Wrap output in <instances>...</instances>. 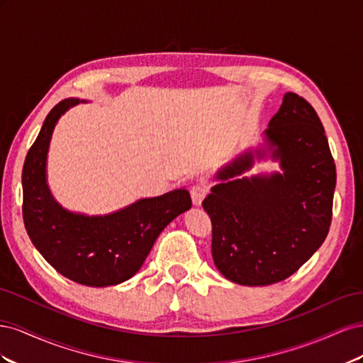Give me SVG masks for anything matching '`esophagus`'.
<instances>
[{
    "label": "esophagus",
    "mask_w": 363,
    "mask_h": 363,
    "mask_svg": "<svg viewBox=\"0 0 363 363\" xmlns=\"http://www.w3.org/2000/svg\"><path fill=\"white\" fill-rule=\"evenodd\" d=\"M189 192H191L194 204H195V206H200L201 201L206 199L207 192H208V186H207L204 182L195 183V184L192 186V188L189 189Z\"/></svg>",
    "instance_id": "esophagus-1"
}]
</instances>
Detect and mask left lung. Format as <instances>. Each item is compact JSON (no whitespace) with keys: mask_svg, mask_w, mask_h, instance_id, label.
<instances>
[{"mask_svg":"<svg viewBox=\"0 0 363 363\" xmlns=\"http://www.w3.org/2000/svg\"><path fill=\"white\" fill-rule=\"evenodd\" d=\"M265 133L284 172L228 182L250 168L245 155L219 174L227 182L203 201L215 265L244 286H267L298 271L323 245L333 215L336 167L315 108L288 92Z\"/></svg>","mask_w":363,"mask_h":363,"instance_id":"8db88e82","label":"left lung"}]
</instances>
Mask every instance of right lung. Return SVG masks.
I'll return each mask as SVG.
<instances>
[{
    "label": "right lung",
    "mask_w": 363,
    "mask_h": 363,
    "mask_svg": "<svg viewBox=\"0 0 363 363\" xmlns=\"http://www.w3.org/2000/svg\"><path fill=\"white\" fill-rule=\"evenodd\" d=\"M79 100L68 98L54 106L27 152L23 216L33 245L54 269L84 286L104 288L133 277L162 230L191 208L192 200L188 191L177 189L107 216L63 211L48 191L45 162L54 125Z\"/></svg>",
    "instance_id": "1"
}]
</instances>
